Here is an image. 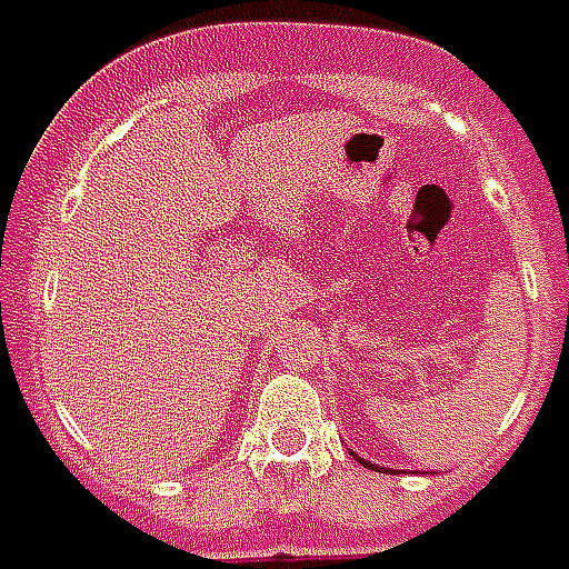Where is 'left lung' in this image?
Masks as SVG:
<instances>
[{"label": "left lung", "mask_w": 569, "mask_h": 569, "mask_svg": "<svg viewBox=\"0 0 569 569\" xmlns=\"http://www.w3.org/2000/svg\"><path fill=\"white\" fill-rule=\"evenodd\" d=\"M352 457H356L358 462H361V466H368V469H380V466H373V462H368V459H361V457H358V453H352Z\"/></svg>", "instance_id": "left-lung-1"}]
</instances>
